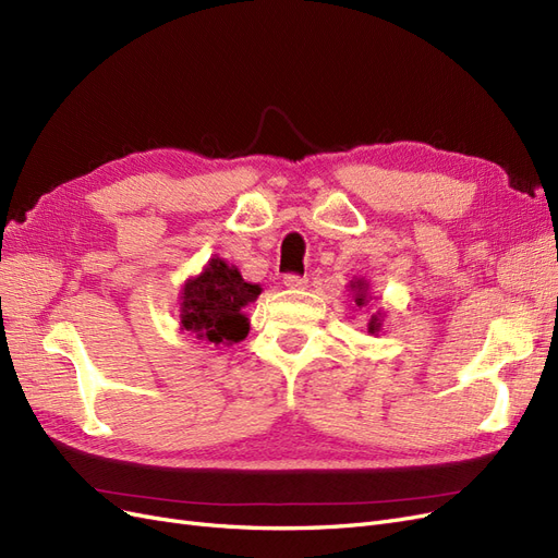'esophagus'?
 Returning <instances> with one entry per match:
<instances>
[{
	"label": "esophagus",
	"mask_w": 558,
	"mask_h": 558,
	"mask_svg": "<svg viewBox=\"0 0 558 558\" xmlns=\"http://www.w3.org/2000/svg\"><path fill=\"white\" fill-rule=\"evenodd\" d=\"M283 286H286V289H305V286H307V277L286 275V277H283Z\"/></svg>",
	"instance_id": "1"
}]
</instances>
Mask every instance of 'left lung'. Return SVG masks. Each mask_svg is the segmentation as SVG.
<instances>
[{
    "label": "left lung",
    "instance_id": "obj_1",
    "mask_svg": "<svg viewBox=\"0 0 558 558\" xmlns=\"http://www.w3.org/2000/svg\"><path fill=\"white\" fill-rule=\"evenodd\" d=\"M351 289L356 291V295H353V300H356V305H359V307H365V305H367V281H363V279L351 281ZM367 330L373 332V335L381 330V314H379V312H377V314H373V316H369Z\"/></svg>",
    "mask_w": 558,
    "mask_h": 558
}]
</instances>
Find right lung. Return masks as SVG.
<instances>
[{"instance_id": "1", "label": "right lung", "mask_w": 558, "mask_h": 558, "mask_svg": "<svg viewBox=\"0 0 558 558\" xmlns=\"http://www.w3.org/2000/svg\"><path fill=\"white\" fill-rule=\"evenodd\" d=\"M258 283L242 279L240 269L223 258H211L207 267L183 283L181 330L211 344H238L248 335V318L242 312L260 295Z\"/></svg>"}]
</instances>
